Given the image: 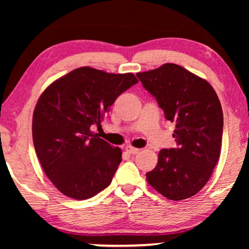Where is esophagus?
<instances>
[{
    "mask_svg": "<svg viewBox=\"0 0 249 249\" xmlns=\"http://www.w3.org/2000/svg\"><path fill=\"white\" fill-rule=\"evenodd\" d=\"M125 151H127L128 153H130V154H137V153L141 151V149L132 147V146H127V147H125Z\"/></svg>",
    "mask_w": 249,
    "mask_h": 249,
    "instance_id": "obj_1",
    "label": "esophagus"
}]
</instances>
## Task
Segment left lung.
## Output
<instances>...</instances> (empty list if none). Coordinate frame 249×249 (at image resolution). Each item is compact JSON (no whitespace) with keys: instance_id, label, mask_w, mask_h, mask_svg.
I'll return each instance as SVG.
<instances>
[{"instance_id":"obj_1","label":"left lung","mask_w":249,"mask_h":249,"mask_svg":"<svg viewBox=\"0 0 249 249\" xmlns=\"http://www.w3.org/2000/svg\"><path fill=\"white\" fill-rule=\"evenodd\" d=\"M137 77L166 120L176 124L173 137L178 145L160 151L158 164L146 179L170 200L189 198L206 185L219 161L223 134L219 97L205 79L175 63Z\"/></svg>"}]
</instances>
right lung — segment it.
<instances>
[{"label":"right lung","instance_id":"obj_1","mask_svg":"<svg viewBox=\"0 0 249 249\" xmlns=\"http://www.w3.org/2000/svg\"><path fill=\"white\" fill-rule=\"evenodd\" d=\"M132 73L74 69L43 91L33 115L40 165L63 195L90 198L110 185L122 152L91 131L118 96L137 84Z\"/></svg>","mask_w":249,"mask_h":249}]
</instances>
